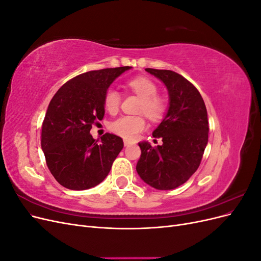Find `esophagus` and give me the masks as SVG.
I'll list each match as a JSON object with an SVG mask.
<instances>
[{
  "label": "esophagus",
  "instance_id": "obj_1",
  "mask_svg": "<svg viewBox=\"0 0 261 261\" xmlns=\"http://www.w3.org/2000/svg\"><path fill=\"white\" fill-rule=\"evenodd\" d=\"M132 144V141L128 140V139H124V145L125 146H129Z\"/></svg>",
  "mask_w": 261,
  "mask_h": 261
}]
</instances>
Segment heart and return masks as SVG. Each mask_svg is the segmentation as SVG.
Wrapping results in <instances>:
<instances>
[{"label": "heart", "mask_w": 261, "mask_h": 261, "mask_svg": "<svg viewBox=\"0 0 261 261\" xmlns=\"http://www.w3.org/2000/svg\"><path fill=\"white\" fill-rule=\"evenodd\" d=\"M127 86L141 98L138 112L144 113L153 122L162 120L167 112V102L162 97L158 96V87L151 80L145 76H137L129 80ZM103 105L109 113H116L121 105L120 92L114 88H109L105 93ZM146 126L147 123L144 116L123 115L110 124V128L123 138L134 139L146 128Z\"/></svg>", "instance_id": "heart-1"}]
</instances>
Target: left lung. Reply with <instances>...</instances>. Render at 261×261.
Here are the masks:
<instances>
[{
    "label": "left lung",
    "instance_id": "8db88e82",
    "mask_svg": "<svg viewBox=\"0 0 261 261\" xmlns=\"http://www.w3.org/2000/svg\"><path fill=\"white\" fill-rule=\"evenodd\" d=\"M146 70L167 86L170 107L152 134L162 139V145L139 143L136 170L148 185L169 191L184 184L199 168L208 143L207 109L199 91L185 77L168 69Z\"/></svg>",
    "mask_w": 261,
    "mask_h": 261
}]
</instances>
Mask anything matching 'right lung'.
I'll return each mask as SVG.
<instances>
[{
    "instance_id": "right-lung-1",
    "label": "right lung",
    "mask_w": 261,
    "mask_h": 261,
    "mask_svg": "<svg viewBox=\"0 0 261 261\" xmlns=\"http://www.w3.org/2000/svg\"><path fill=\"white\" fill-rule=\"evenodd\" d=\"M130 66L90 70L66 82L54 94L41 130L46 165L59 183L73 191L100 184L124 147L123 139L106 133L90 135L92 125L105 116L109 86Z\"/></svg>"
}]
</instances>
